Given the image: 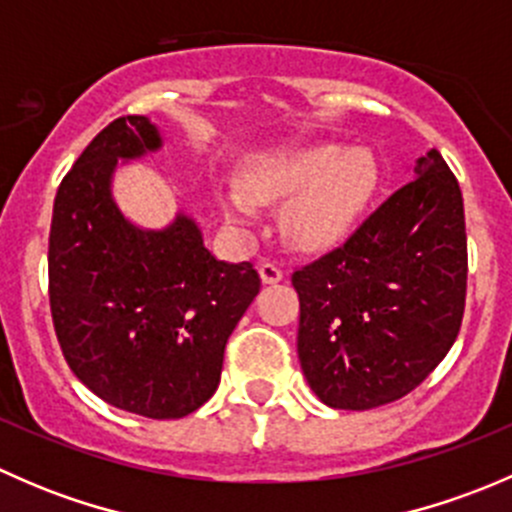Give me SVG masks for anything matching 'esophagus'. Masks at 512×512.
<instances>
[{"label":"esophagus","mask_w":512,"mask_h":512,"mask_svg":"<svg viewBox=\"0 0 512 512\" xmlns=\"http://www.w3.org/2000/svg\"><path fill=\"white\" fill-rule=\"evenodd\" d=\"M257 272H260L262 285H277V282H282V277H285V272H282V267L277 265V262H260V265H257Z\"/></svg>","instance_id":"34e87169"}]
</instances>
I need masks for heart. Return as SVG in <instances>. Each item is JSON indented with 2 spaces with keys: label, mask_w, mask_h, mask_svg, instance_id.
I'll return each instance as SVG.
<instances>
[{
  "label": "heart",
  "mask_w": 512,
  "mask_h": 512,
  "mask_svg": "<svg viewBox=\"0 0 512 512\" xmlns=\"http://www.w3.org/2000/svg\"><path fill=\"white\" fill-rule=\"evenodd\" d=\"M379 170L364 148H292L252 160L240 173V188L218 185L215 200L232 225H250L257 205L285 203L282 235L304 252L339 245L369 208Z\"/></svg>",
  "instance_id": "b5f03b06"
}]
</instances>
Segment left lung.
<instances>
[{
	"label": "left lung",
	"instance_id": "1",
	"mask_svg": "<svg viewBox=\"0 0 512 512\" xmlns=\"http://www.w3.org/2000/svg\"><path fill=\"white\" fill-rule=\"evenodd\" d=\"M466 218L438 151L337 250L299 267L297 354L332 409L366 411L414 391L453 347L466 307Z\"/></svg>",
	"mask_w": 512,
	"mask_h": 512
}]
</instances>
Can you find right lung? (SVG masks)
Returning <instances> with one entry per match:
<instances>
[{
	"mask_svg": "<svg viewBox=\"0 0 512 512\" xmlns=\"http://www.w3.org/2000/svg\"><path fill=\"white\" fill-rule=\"evenodd\" d=\"M163 148L146 116L108 123L56 190L49 302L66 364L116 409L183 418L215 394L227 337L260 292L250 262L215 260L190 215L146 230L111 193L118 160Z\"/></svg>",
	"mask_w": 512,
	"mask_h": 512,
	"instance_id": "right-lung-1",
	"label": "right lung"
}]
</instances>
